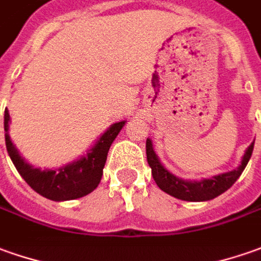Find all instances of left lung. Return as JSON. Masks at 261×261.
Segmentation results:
<instances>
[{
	"label": "left lung",
	"mask_w": 261,
	"mask_h": 261,
	"mask_svg": "<svg viewBox=\"0 0 261 261\" xmlns=\"http://www.w3.org/2000/svg\"><path fill=\"white\" fill-rule=\"evenodd\" d=\"M253 147H254V141L246 150V153L243 155L242 164L236 170L207 178L203 181H186V180H181V178L175 177L174 174L168 173L167 170L163 167L160 160L157 159L153 150L151 140H148V138L145 143V154H147L148 166L151 167L154 181L157 182V186L161 190L166 191L173 197L184 200V201H205V200L217 197L234 184L236 180L242 175L243 170L249 163L251 153H253Z\"/></svg>",
	"instance_id": "1"
}]
</instances>
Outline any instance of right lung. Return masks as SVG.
<instances>
[{
	"instance_id": "right-lung-1",
	"label": "right lung",
	"mask_w": 261,
	"mask_h": 261,
	"mask_svg": "<svg viewBox=\"0 0 261 261\" xmlns=\"http://www.w3.org/2000/svg\"><path fill=\"white\" fill-rule=\"evenodd\" d=\"M8 121H10V114H8V110L5 108V145H7V151L10 154L14 166L33 190L41 194L42 197H47L54 201L84 197L97 189V186L100 184L101 175H102V168L107 160L110 145L113 144V141L116 140L125 123V121H120V123L113 124L101 136L97 144L94 145L87 153L86 157H83L81 160L68 164L63 168H58V171L56 170L42 171L40 168H34L33 166H30L19 155L18 150L12 144L11 138L8 136Z\"/></svg>"
}]
</instances>
